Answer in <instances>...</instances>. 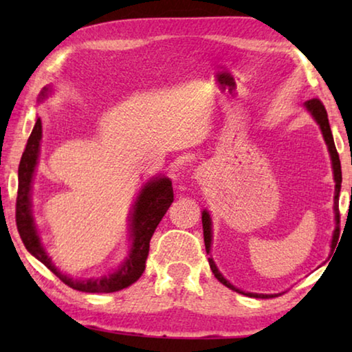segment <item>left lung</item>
<instances>
[{
	"mask_svg": "<svg viewBox=\"0 0 352 352\" xmlns=\"http://www.w3.org/2000/svg\"><path fill=\"white\" fill-rule=\"evenodd\" d=\"M305 109L311 113V116L314 118V121L318 124V127L321 130V135H323L324 142L327 146V151H329V157H331V164H332V174H333V182H336V192H333V220H336V228H333V233H332V242H331V248H333V245L337 243L338 239V223H340V212H338V197H340V189H342V166H340V158H338V153H337V148L336 144H333V136L331 132V126H329V119H327V113L324 110V105L321 104V100L318 99H311V100H306L305 102ZM201 223H204V239H205V247H206V253L210 254L211 253V245H212V222H211V216L210 212L206 210H204L201 212ZM210 261V267L214 273V276H216L220 283L226 287L237 292V294H242V295H247V296H252V298H273V296H278L281 294H270V295H265V294H253V292H243L241 289L234 287L233 284H231L228 279H225V276L222 273L219 272L216 262H214L212 258H208Z\"/></svg>",
	"mask_w": 352,
	"mask_h": 352,
	"instance_id": "1",
	"label": "left lung"
}]
</instances>
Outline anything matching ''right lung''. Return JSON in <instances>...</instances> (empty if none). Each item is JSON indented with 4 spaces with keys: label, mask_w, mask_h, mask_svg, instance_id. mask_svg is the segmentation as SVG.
Returning <instances> with one entry per match:
<instances>
[{
    "label": "right lung",
    "mask_w": 352,
    "mask_h": 352,
    "mask_svg": "<svg viewBox=\"0 0 352 352\" xmlns=\"http://www.w3.org/2000/svg\"><path fill=\"white\" fill-rule=\"evenodd\" d=\"M52 93L50 87H45L38 100L43 102L47 94ZM41 142V119L37 116L35 126L29 136L25 152L21 155L19 166V195H16V228L23 243L34 258L45 264L56 276L69 285L71 289L87 294H111L129 287L136 283L146 269L151 239L158 223L162 222L166 211L174 201L172 182L168 177H152V180L141 186L138 195L129 212V252L126 258L116 269L96 278H73L62 273L52 262L51 256L41 243L37 225L32 214V182L40 158Z\"/></svg>",
    "instance_id": "1"
}]
</instances>
